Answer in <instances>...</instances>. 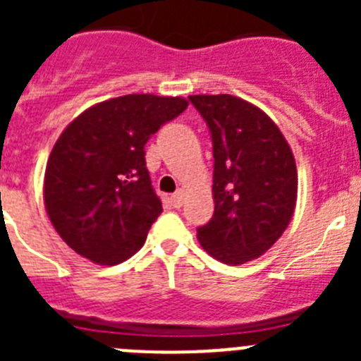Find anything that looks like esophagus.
I'll list each match as a JSON object with an SVG mask.
<instances>
[{
    "mask_svg": "<svg viewBox=\"0 0 361 361\" xmlns=\"http://www.w3.org/2000/svg\"><path fill=\"white\" fill-rule=\"evenodd\" d=\"M183 202H184V191L183 190L175 191L173 195H171V204H173L175 208H180Z\"/></svg>",
    "mask_w": 361,
    "mask_h": 361,
    "instance_id": "34e87169",
    "label": "esophagus"
}]
</instances>
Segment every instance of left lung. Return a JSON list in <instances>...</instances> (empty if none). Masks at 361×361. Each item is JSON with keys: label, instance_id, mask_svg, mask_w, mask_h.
Instances as JSON below:
<instances>
[{"label": "left lung", "instance_id": "left-lung-1", "mask_svg": "<svg viewBox=\"0 0 361 361\" xmlns=\"http://www.w3.org/2000/svg\"><path fill=\"white\" fill-rule=\"evenodd\" d=\"M213 141L215 213L197 229L219 262L240 266L262 257L295 213L298 173L291 146L273 119L235 95H190Z\"/></svg>", "mask_w": 361, "mask_h": 361}]
</instances>
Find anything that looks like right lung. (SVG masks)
I'll use <instances>...</instances> for the list:
<instances>
[{
    "instance_id": "right-lung-1",
    "label": "right lung",
    "mask_w": 361,
    "mask_h": 361,
    "mask_svg": "<svg viewBox=\"0 0 361 361\" xmlns=\"http://www.w3.org/2000/svg\"><path fill=\"white\" fill-rule=\"evenodd\" d=\"M186 108L183 97L130 94L94 104L63 130L47 162L43 199L75 253L116 266L141 250L162 212L145 146Z\"/></svg>"
}]
</instances>
